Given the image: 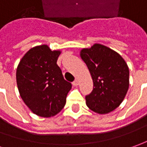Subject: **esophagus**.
I'll list each match as a JSON object with an SVG mask.
<instances>
[{"label":"esophagus","instance_id":"34e87169","mask_svg":"<svg viewBox=\"0 0 147 147\" xmlns=\"http://www.w3.org/2000/svg\"><path fill=\"white\" fill-rule=\"evenodd\" d=\"M72 84H73L74 86H77L78 84H79V80H76L72 83Z\"/></svg>","mask_w":147,"mask_h":147}]
</instances>
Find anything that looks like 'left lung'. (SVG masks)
Wrapping results in <instances>:
<instances>
[{"instance_id": "left-lung-1", "label": "left lung", "mask_w": 147, "mask_h": 147, "mask_svg": "<svg viewBox=\"0 0 147 147\" xmlns=\"http://www.w3.org/2000/svg\"><path fill=\"white\" fill-rule=\"evenodd\" d=\"M93 81V89L85 96L88 107L99 114L113 111L123 101L129 85V71L115 51L96 43L80 51Z\"/></svg>"}]
</instances>
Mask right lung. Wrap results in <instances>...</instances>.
I'll use <instances>...</instances> for the list:
<instances>
[{
	"instance_id": "1",
	"label": "right lung",
	"mask_w": 147,
	"mask_h": 147,
	"mask_svg": "<svg viewBox=\"0 0 147 147\" xmlns=\"http://www.w3.org/2000/svg\"><path fill=\"white\" fill-rule=\"evenodd\" d=\"M60 51L47 45L37 46L25 54L17 67L16 80L20 96L34 114L56 115L66 104L71 84L66 81L57 65Z\"/></svg>"
}]
</instances>
